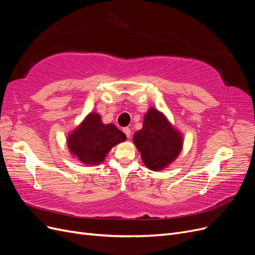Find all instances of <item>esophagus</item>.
Wrapping results in <instances>:
<instances>
[{
    "instance_id": "obj_1",
    "label": "esophagus",
    "mask_w": 255,
    "mask_h": 255,
    "mask_svg": "<svg viewBox=\"0 0 255 255\" xmlns=\"http://www.w3.org/2000/svg\"><path fill=\"white\" fill-rule=\"evenodd\" d=\"M122 130H123V133H125V134L127 135L128 138L130 137V128H125Z\"/></svg>"
}]
</instances>
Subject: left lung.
<instances>
[{"label": "left lung", "mask_w": 255, "mask_h": 255, "mask_svg": "<svg viewBox=\"0 0 255 255\" xmlns=\"http://www.w3.org/2000/svg\"><path fill=\"white\" fill-rule=\"evenodd\" d=\"M133 141L143 164L153 171L171 165L183 149V134L154 107L144 114L142 128L134 134Z\"/></svg>", "instance_id": "1"}]
</instances>
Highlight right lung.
Segmentation results:
<instances>
[{"label": "right lung", "instance_id": "add662e5", "mask_svg": "<svg viewBox=\"0 0 255 255\" xmlns=\"http://www.w3.org/2000/svg\"><path fill=\"white\" fill-rule=\"evenodd\" d=\"M127 136L113 123L104 125L98 113H89L67 137L69 152L82 164L97 166L105 160L109 152Z\"/></svg>", "mask_w": 255, "mask_h": 255}]
</instances>
